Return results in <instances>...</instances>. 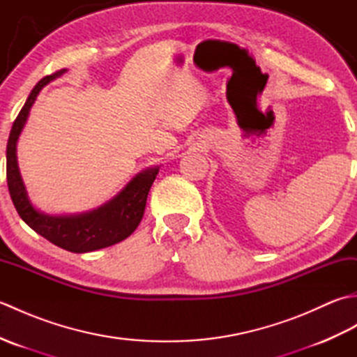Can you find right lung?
Returning a JSON list of instances; mask_svg holds the SVG:
<instances>
[{"mask_svg":"<svg viewBox=\"0 0 357 357\" xmlns=\"http://www.w3.org/2000/svg\"><path fill=\"white\" fill-rule=\"evenodd\" d=\"M67 69L44 77L30 92L26 104L22 105L7 141L6 150V173L7 185L15 208L30 229L35 230L52 244L61 247L72 253H87L95 250L110 247L124 241L139 225L147 195L159 172V165L136 173L112 199L102 206L78 215H47L38 210L30 201L24 181L20 173L17 144L24 128L30 109L36 101V96L50 81L56 79Z\"/></svg>","mask_w":357,"mask_h":357,"instance_id":"obj_1","label":"right lung"}]
</instances>
